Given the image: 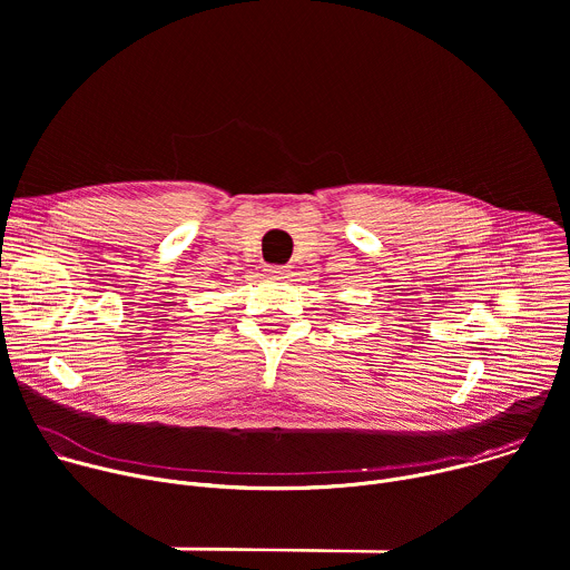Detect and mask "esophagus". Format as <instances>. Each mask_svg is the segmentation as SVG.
I'll return each instance as SVG.
<instances>
[{"mask_svg": "<svg viewBox=\"0 0 570 570\" xmlns=\"http://www.w3.org/2000/svg\"><path fill=\"white\" fill-rule=\"evenodd\" d=\"M264 271H266L271 277H284V275L288 273V271H286V266H266Z\"/></svg>", "mask_w": 570, "mask_h": 570, "instance_id": "esophagus-1", "label": "esophagus"}]
</instances>
